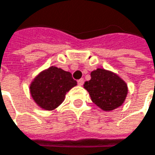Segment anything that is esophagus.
<instances>
[{
  "label": "esophagus",
  "mask_w": 155,
  "mask_h": 155,
  "mask_svg": "<svg viewBox=\"0 0 155 155\" xmlns=\"http://www.w3.org/2000/svg\"><path fill=\"white\" fill-rule=\"evenodd\" d=\"M83 82H84V80H83V79H80V80H78V84H79L80 86L83 85Z\"/></svg>",
  "instance_id": "34e87169"
}]
</instances>
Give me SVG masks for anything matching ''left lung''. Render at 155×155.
Returning a JSON list of instances; mask_svg holds the SVG:
<instances>
[{
  "label": "left lung",
  "mask_w": 155,
  "mask_h": 155,
  "mask_svg": "<svg viewBox=\"0 0 155 155\" xmlns=\"http://www.w3.org/2000/svg\"><path fill=\"white\" fill-rule=\"evenodd\" d=\"M91 76V79L85 81L83 86L93 103L106 111L122 105L127 94V86L123 80L104 69L93 71Z\"/></svg>",
  "instance_id": "1"
}]
</instances>
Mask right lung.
Masks as SVG:
<instances>
[{"instance_id":"add662e5","label":"right lung","mask_w":155,"mask_h":155,"mask_svg":"<svg viewBox=\"0 0 155 155\" xmlns=\"http://www.w3.org/2000/svg\"><path fill=\"white\" fill-rule=\"evenodd\" d=\"M76 84L71 73L52 66L35 78L30 85V93L39 107L52 110L64 101L66 92Z\"/></svg>"}]
</instances>
